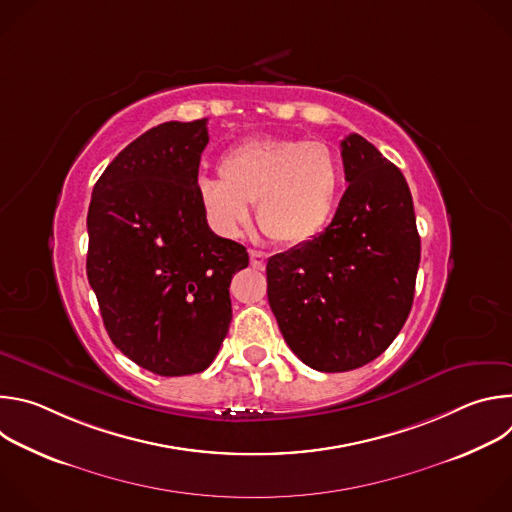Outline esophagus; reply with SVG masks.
Instances as JSON below:
<instances>
[{"mask_svg": "<svg viewBox=\"0 0 512 512\" xmlns=\"http://www.w3.org/2000/svg\"><path fill=\"white\" fill-rule=\"evenodd\" d=\"M249 259H251V265L257 269H263L267 263V255L263 251H255V249L249 251Z\"/></svg>", "mask_w": 512, "mask_h": 512, "instance_id": "esophagus-1", "label": "esophagus"}]
</instances>
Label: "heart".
Returning a JSON list of instances; mask_svg holds the SVG:
<instances>
[{"instance_id":"1","label":"heart","mask_w":512,"mask_h":512,"mask_svg":"<svg viewBox=\"0 0 512 512\" xmlns=\"http://www.w3.org/2000/svg\"><path fill=\"white\" fill-rule=\"evenodd\" d=\"M218 176L200 178L198 202L210 227L237 237L255 204L261 231L289 247L316 239L330 223L340 192V164L324 141L247 139L218 160Z\"/></svg>"}]
</instances>
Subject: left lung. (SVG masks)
I'll use <instances>...</instances> for the list:
<instances>
[{"label":"left lung","instance_id":"left-lung-1","mask_svg":"<svg viewBox=\"0 0 512 512\" xmlns=\"http://www.w3.org/2000/svg\"><path fill=\"white\" fill-rule=\"evenodd\" d=\"M348 188L310 243L267 261V298L308 367L344 373L383 354L413 304L421 257L401 170L362 135L340 143Z\"/></svg>","mask_w":512,"mask_h":512}]
</instances>
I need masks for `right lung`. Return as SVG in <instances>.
Here are the masks:
<instances>
[{"mask_svg": "<svg viewBox=\"0 0 512 512\" xmlns=\"http://www.w3.org/2000/svg\"><path fill=\"white\" fill-rule=\"evenodd\" d=\"M206 143V119L145 131L105 168L87 216V277L105 330L160 377L208 369L233 318L231 279L249 265L198 202Z\"/></svg>", "mask_w": 512, "mask_h": 512, "instance_id": "add662e5", "label": "right lung"}]
</instances>
